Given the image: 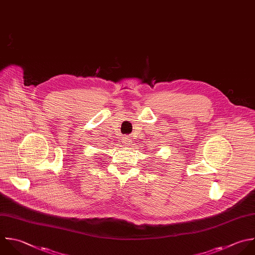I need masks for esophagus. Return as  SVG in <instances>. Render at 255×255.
Here are the masks:
<instances>
[{
  "label": "esophagus",
  "instance_id": "obj_1",
  "mask_svg": "<svg viewBox=\"0 0 255 255\" xmlns=\"http://www.w3.org/2000/svg\"><path fill=\"white\" fill-rule=\"evenodd\" d=\"M123 142L124 143H126V145H129L130 144V137L129 136H125V137H123Z\"/></svg>",
  "mask_w": 255,
  "mask_h": 255
}]
</instances>
